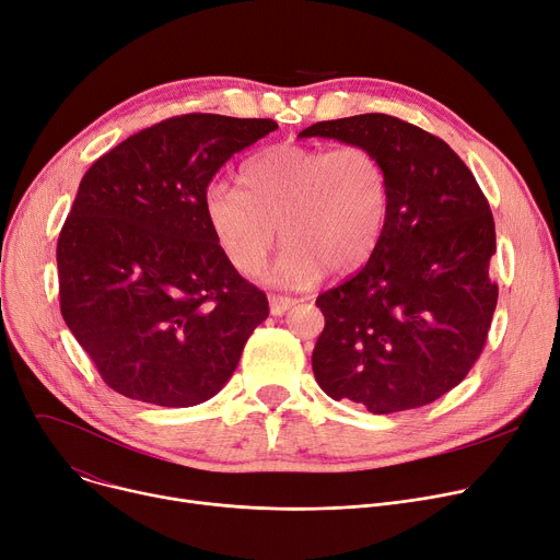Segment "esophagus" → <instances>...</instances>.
<instances>
[{
    "label": "esophagus",
    "mask_w": 560,
    "mask_h": 560,
    "mask_svg": "<svg viewBox=\"0 0 560 560\" xmlns=\"http://www.w3.org/2000/svg\"><path fill=\"white\" fill-rule=\"evenodd\" d=\"M292 304H295V300H290L285 295H270V313L272 315H283Z\"/></svg>",
    "instance_id": "34e87169"
}]
</instances>
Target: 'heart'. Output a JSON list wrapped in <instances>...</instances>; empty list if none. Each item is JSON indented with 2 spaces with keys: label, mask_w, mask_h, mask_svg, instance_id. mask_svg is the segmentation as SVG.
I'll return each instance as SVG.
<instances>
[{
  "label": "heart",
  "mask_w": 560,
  "mask_h": 560,
  "mask_svg": "<svg viewBox=\"0 0 560 560\" xmlns=\"http://www.w3.org/2000/svg\"><path fill=\"white\" fill-rule=\"evenodd\" d=\"M243 184L245 192L224 182L203 192L213 241L241 275L258 272L277 226L285 245L265 279L290 288L359 270L384 233L388 174L370 147L281 142L245 165Z\"/></svg>",
  "instance_id": "obj_1"
}]
</instances>
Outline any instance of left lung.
Here are the masks:
<instances>
[{
    "label": "left lung",
    "instance_id": "left-lung-1",
    "mask_svg": "<svg viewBox=\"0 0 560 560\" xmlns=\"http://www.w3.org/2000/svg\"><path fill=\"white\" fill-rule=\"evenodd\" d=\"M300 138L363 144L384 161L388 213L363 268L322 292L313 374L374 416L420 408L479 359L497 306L494 220L452 147L386 113L317 122Z\"/></svg>",
    "mask_w": 560,
    "mask_h": 560
}]
</instances>
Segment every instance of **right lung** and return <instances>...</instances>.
Returning <instances> with one entry per match:
<instances>
[{
	"label": "right lung",
	"instance_id": "add662e5",
	"mask_svg": "<svg viewBox=\"0 0 560 560\" xmlns=\"http://www.w3.org/2000/svg\"><path fill=\"white\" fill-rule=\"evenodd\" d=\"M275 129L188 113L129 136L83 174L58 235V292L68 329L115 393L195 406L238 368L270 308L218 249L203 192Z\"/></svg>",
	"mask_w": 560,
	"mask_h": 560
}]
</instances>
